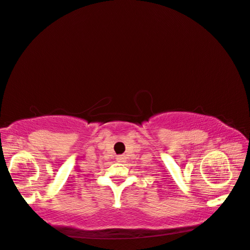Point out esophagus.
I'll return each instance as SVG.
<instances>
[{
    "label": "esophagus",
    "instance_id": "1",
    "mask_svg": "<svg viewBox=\"0 0 250 250\" xmlns=\"http://www.w3.org/2000/svg\"><path fill=\"white\" fill-rule=\"evenodd\" d=\"M117 161H118V162H125V161H126V156L125 155H118L117 156Z\"/></svg>",
    "mask_w": 250,
    "mask_h": 250
}]
</instances>
